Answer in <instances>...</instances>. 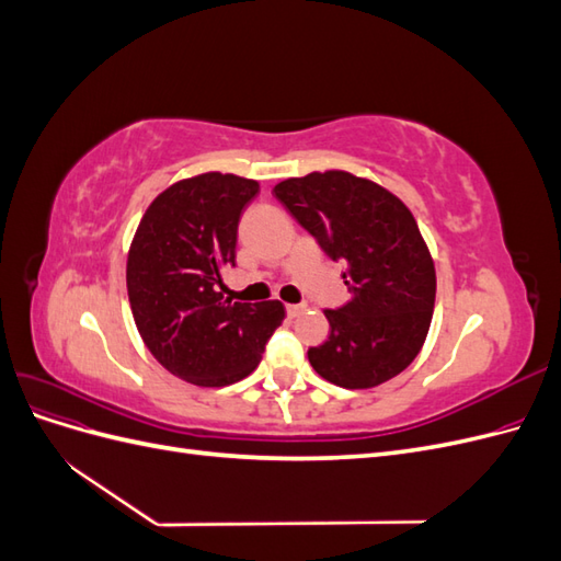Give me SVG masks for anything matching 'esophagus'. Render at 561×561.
I'll return each mask as SVG.
<instances>
[{"label":"esophagus","mask_w":561,"mask_h":561,"mask_svg":"<svg viewBox=\"0 0 561 561\" xmlns=\"http://www.w3.org/2000/svg\"><path fill=\"white\" fill-rule=\"evenodd\" d=\"M285 311H287V316H290V318H297V316L304 313V304H287Z\"/></svg>","instance_id":"34e87169"}]
</instances>
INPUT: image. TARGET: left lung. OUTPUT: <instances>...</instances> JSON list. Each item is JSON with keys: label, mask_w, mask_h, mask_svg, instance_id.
<instances>
[{"label": "left lung", "mask_w": 561, "mask_h": 561, "mask_svg": "<svg viewBox=\"0 0 561 561\" xmlns=\"http://www.w3.org/2000/svg\"><path fill=\"white\" fill-rule=\"evenodd\" d=\"M274 194L344 264L351 293L342 309L325 311L330 336L309 348L313 369L351 390L398 377L426 342L435 307V264L410 208L344 171L283 180Z\"/></svg>", "instance_id": "left-lung-1"}]
</instances>
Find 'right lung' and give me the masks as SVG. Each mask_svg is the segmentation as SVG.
Masks as SVG:
<instances>
[{
	"instance_id": "1",
	"label": "right lung",
	"mask_w": 561,
	"mask_h": 561,
	"mask_svg": "<svg viewBox=\"0 0 561 561\" xmlns=\"http://www.w3.org/2000/svg\"><path fill=\"white\" fill-rule=\"evenodd\" d=\"M260 184L203 173L159 194L135 231L126 285L135 325L171 375L213 388L245 379L285 318L280 301L241 304L217 293L236 266L239 222Z\"/></svg>"
}]
</instances>
